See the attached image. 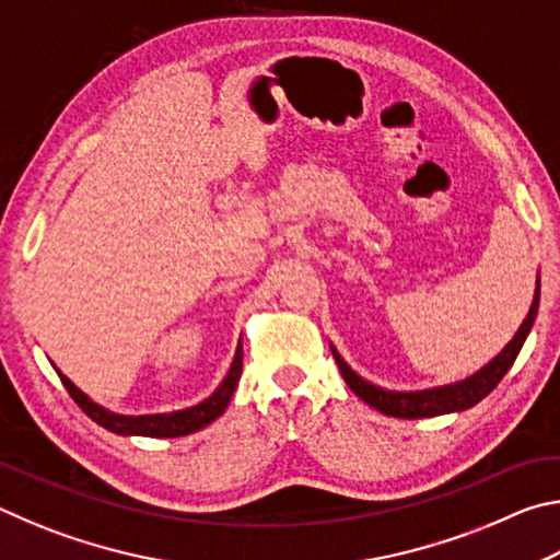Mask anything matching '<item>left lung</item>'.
Masks as SVG:
<instances>
[{
	"instance_id": "8db88e82",
	"label": "left lung",
	"mask_w": 560,
	"mask_h": 560,
	"mask_svg": "<svg viewBox=\"0 0 560 560\" xmlns=\"http://www.w3.org/2000/svg\"><path fill=\"white\" fill-rule=\"evenodd\" d=\"M541 287L536 283V296L534 303H530L528 316L521 328L516 330V336L511 343L501 350V353L491 360L487 368H481L479 373H474L471 377L454 385H444V387H434V390H422V393H390V390H381L371 383H365L363 377L355 375L350 368L346 365V360L340 358L334 348V358L340 368V375L348 383L350 390H353L360 400H365L368 405H373L375 410H381L383 415L390 417H402V420H417V417H434V415H444V412H457V410H467V407L477 405L481 397H487L494 387L499 385L501 377L506 375V371L514 365V360L518 355L521 346L528 336L530 326H534L536 314H538V296H541Z\"/></svg>"
}]
</instances>
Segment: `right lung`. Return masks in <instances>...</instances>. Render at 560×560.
<instances>
[{
  "label": "right lung",
  "instance_id": "add662e5",
  "mask_svg": "<svg viewBox=\"0 0 560 560\" xmlns=\"http://www.w3.org/2000/svg\"><path fill=\"white\" fill-rule=\"evenodd\" d=\"M240 375H242V343L236 348L230 373H226L222 385L217 387L205 402L189 407V410H183V412L140 415V417H126V415L103 410V407H98L96 402H91L89 397L83 395L66 375H61V383L73 397V402L79 405L93 422H98L101 428L118 434H140V438H183V434H192L197 430H202L205 424L214 422L217 417L224 412V407L230 405L232 395L236 390V383H240Z\"/></svg>",
  "mask_w": 560,
  "mask_h": 560
}]
</instances>
